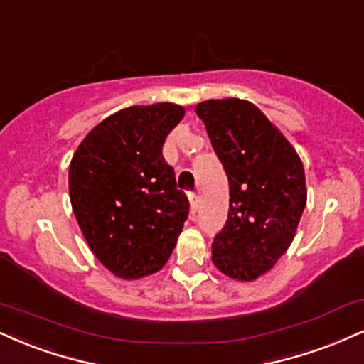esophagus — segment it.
<instances>
[{"label":"esophagus","instance_id":"esophagus-1","mask_svg":"<svg viewBox=\"0 0 364 364\" xmlns=\"http://www.w3.org/2000/svg\"><path fill=\"white\" fill-rule=\"evenodd\" d=\"M188 200H190V210H191V213H195L196 210H198V203H200L198 196H196V193H190V195H188Z\"/></svg>","mask_w":364,"mask_h":364}]
</instances>
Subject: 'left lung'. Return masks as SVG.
<instances>
[{
    "label": "left lung",
    "instance_id": "1",
    "mask_svg": "<svg viewBox=\"0 0 364 364\" xmlns=\"http://www.w3.org/2000/svg\"><path fill=\"white\" fill-rule=\"evenodd\" d=\"M229 178V218L212 244L225 277L254 282L290 247L307 205L300 156L252 103L207 100L195 107Z\"/></svg>",
    "mask_w": 364,
    "mask_h": 364
}]
</instances>
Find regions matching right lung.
<instances>
[{
    "label": "right lung",
    "instance_id": "1",
    "mask_svg": "<svg viewBox=\"0 0 364 364\" xmlns=\"http://www.w3.org/2000/svg\"><path fill=\"white\" fill-rule=\"evenodd\" d=\"M185 117L174 103L129 107L82 139L69 164V198L87 246L122 279L157 273L188 218L186 195L163 157Z\"/></svg>",
    "mask_w": 364,
    "mask_h": 364
}]
</instances>
